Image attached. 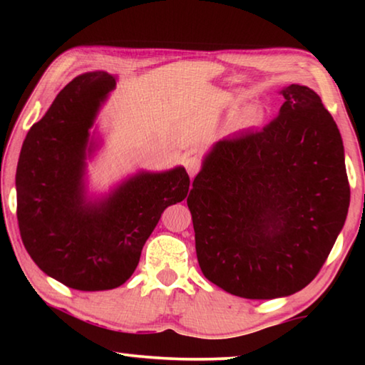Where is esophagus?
Segmentation results:
<instances>
[{"mask_svg": "<svg viewBox=\"0 0 365 365\" xmlns=\"http://www.w3.org/2000/svg\"><path fill=\"white\" fill-rule=\"evenodd\" d=\"M185 168H187V172L190 174V177H195L197 174V170L201 169L200 158H196V156L187 158V160H185Z\"/></svg>", "mask_w": 365, "mask_h": 365, "instance_id": "1", "label": "esophagus"}]
</instances>
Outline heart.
I'll use <instances>...</instances> for the list:
<instances>
[{"mask_svg": "<svg viewBox=\"0 0 365 365\" xmlns=\"http://www.w3.org/2000/svg\"><path fill=\"white\" fill-rule=\"evenodd\" d=\"M261 119H262V108L257 106V104L250 106L243 114V122L248 123V125H255V123H257Z\"/></svg>", "mask_w": 365, "mask_h": 365, "instance_id": "obj_1", "label": "heart"}]
</instances>
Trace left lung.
Wrapping results in <instances>:
<instances>
[{
    "mask_svg": "<svg viewBox=\"0 0 365 365\" xmlns=\"http://www.w3.org/2000/svg\"><path fill=\"white\" fill-rule=\"evenodd\" d=\"M262 130L215 141L187 205L209 282L246 299H274L319 274L344 225L343 140L316 91L292 83Z\"/></svg>",
    "mask_w": 365,
    "mask_h": 365,
    "instance_id": "left-lung-1",
    "label": "left lung"
}]
</instances>
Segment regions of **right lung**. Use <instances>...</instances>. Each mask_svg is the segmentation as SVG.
<instances>
[{
    "label": "right lung",
    "instance_id": "add662e5",
    "mask_svg": "<svg viewBox=\"0 0 365 365\" xmlns=\"http://www.w3.org/2000/svg\"><path fill=\"white\" fill-rule=\"evenodd\" d=\"M115 77L82 73L59 91L24 140L16 172L22 243L51 279L80 292L120 287L164 209L183 201L190 177L182 165L138 170L109 190L88 193L86 160L100 150L95 122Z\"/></svg>",
    "mask_w": 365,
    "mask_h": 365
}]
</instances>
